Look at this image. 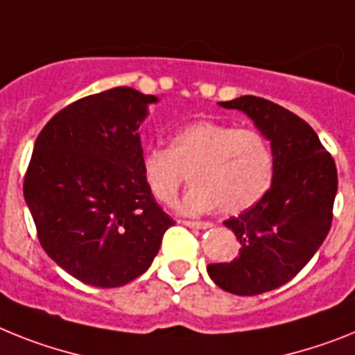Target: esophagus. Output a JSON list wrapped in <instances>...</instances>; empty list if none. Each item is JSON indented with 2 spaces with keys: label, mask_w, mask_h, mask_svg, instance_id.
<instances>
[{
  "label": "esophagus",
  "mask_w": 355,
  "mask_h": 355,
  "mask_svg": "<svg viewBox=\"0 0 355 355\" xmlns=\"http://www.w3.org/2000/svg\"><path fill=\"white\" fill-rule=\"evenodd\" d=\"M184 225H187V227L191 229H209L213 227V223L209 222H195V220H184Z\"/></svg>",
  "instance_id": "34e87169"
}]
</instances>
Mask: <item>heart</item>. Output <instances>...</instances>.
Masks as SVG:
<instances>
[{"label": "heart", "mask_w": 355, "mask_h": 355, "mask_svg": "<svg viewBox=\"0 0 355 355\" xmlns=\"http://www.w3.org/2000/svg\"><path fill=\"white\" fill-rule=\"evenodd\" d=\"M142 177L157 200L171 204L189 171L191 189L180 202L186 214L216 209L238 214L251 209L269 191L274 157L263 135L251 128L196 121L171 137L169 148L142 155Z\"/></svg>", "instance_id": "heart-1"}]
</instances>
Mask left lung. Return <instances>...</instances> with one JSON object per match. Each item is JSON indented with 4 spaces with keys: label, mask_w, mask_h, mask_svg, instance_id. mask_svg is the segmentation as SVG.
Segmentation results:
<instances>
[{
    "label": "left lung",
    "mask_w": 355,
    "mask_h": 355,
    "mask_svg": "<svg viewBox=\"0 0 355 355\" xmlns=\"http://www.w3.org/2000/svg\"><path fill=\"white\" fill-rule=\"evenodd\" d=\"M218 104L245 113L270 142L274 157L269 191L223 222L242 243L240 254L207 265L220 288L256 296L291 282L321 247L332 225L338 171L320 137L293 112L254 95Z\"/></svg>",
    "instance_id": "left-lung-1"
}]
</instances>
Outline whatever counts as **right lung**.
<instances>
[{
    "label": "right lung",
    "mask_w": 355,
    "mask_h": 355,
    "mask_svg": "<svg viewBox=\"0 0 355 355\" xmlns=\"http://www.w3.org/2000/svg\"><path fill=\"white\" fill-rule=\"evenodd\" d=\"M159 97L119 86L53 115L34 144L23 195L44 252L94 287L150 269L173 220L142 177L139 128Z\"/></svg>",
    "instance_id": "1"
}]
</instances>
